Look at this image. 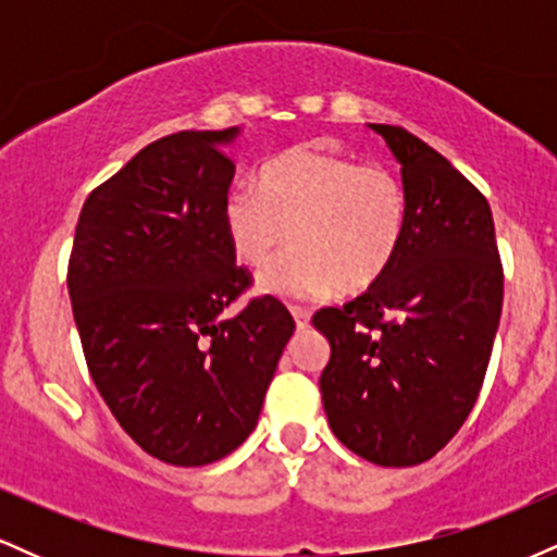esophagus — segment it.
I'll return each mask as SVG.
<instances>
[{
  "instance_id": "34e87169",
  "label": "esophagus",
  "mask_w": 557,
  "mask_h": 557,
  "mask_svg": "<svg viewBox=\"0 0 557 557\" xmlns=\"http://www.w3.org/2000/svg\"><path fill=\"white\" fill-rule=\"evenodd\" d=\"M290 314H293V319H296L298 330L309 327V322H311V311L309 309H304V306H290Z\"/></svg>"
}]
</instances>
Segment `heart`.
Wrapping results in <instances>:
<instances>
[{"mask_svg": "<svg viewBox=\"0 0 557 557\" xmlns=\"http://www.w3.org/2000/svg\"><path fill=\"white\" fill-rule=\"evenodd\" d=\"M230 246L283 298L369 290L398 259L408 227L406 185L385 164H359L324 146H293L261 168L259 185L230 188L222 207Z\"/></svg>", "mask_w": 557, "mask_h": 557, "instance_id": "b5f03b06", "label": "heart"}]
</instances>
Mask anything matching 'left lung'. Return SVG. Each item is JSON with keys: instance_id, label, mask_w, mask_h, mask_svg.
Wrapping results in <instances>:
<instances>
[{"instance_id": "8db88e82", "label": "left lung", "mask_w": 557, "mask_h": 557, "mask_svg": "<svg viewBox=\"0 0 557 557\" xmlns=\"http://www.w3.org/2000/svg\"><path fill=\"white\" fill-rule=\"evenodd\" d=\"M372 127L400 162L406 240L382 283L311 317L330 341L319 389L348 450L376 466H417L456 437L479 398L503 264L482 190L406 127Z\"/></svg>"}]
</instances>
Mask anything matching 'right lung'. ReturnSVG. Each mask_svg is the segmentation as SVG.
<instances>
[{
    "mask_svg": "<svg viewBox=\"0 0 557 557\" xmlns=\"http://www.w3.org/2000/svg\"><path fill=\"white\" fill-rule=\"evenodd\" d=\"M227 131H181L88 194L67 261L83 356L117 424L149 456L203 466L257 426L296 322L272 296L220 314L253 285L222 220Z\"/></svg>",
    "mask_w": 557,
    "mask_h": 557,
    "instance_id": "add662e5",
    "label": "right lung"
}]
</instances>
